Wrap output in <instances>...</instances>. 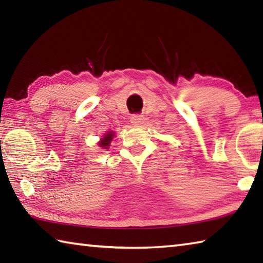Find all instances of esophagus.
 Here are the masks:
<instances>
[{"mask_svg": "<svg viewBox=\"0 0 263 263\" xmlns=\"http://www.w3.org/2000/svg\"><path fill=\"white\" fill-rule=\"evenodd\" d=\"M131 123L133 125H141V124L144 123V117L141 115H133L131 117Z\"/></svg>", "mask_w": 263, "mask_h": 263, "instance_id": "1", "label": "esophagus"}]
</instances>
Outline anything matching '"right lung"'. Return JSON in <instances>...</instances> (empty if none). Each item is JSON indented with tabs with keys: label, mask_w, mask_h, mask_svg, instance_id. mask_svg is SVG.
I'll list each match as a JSON object with an SVG mask.
<instances>
[{
	"label": "right lung",
	"mask_w": 263,
	"mask_h": 263,
	"mask_svg": "<svg viewBox=\"0 0 263 263\" xmlns=\"http://www.w3.org/2000/svg\"><path fill=\"white\" fill-rule=\"evenodd\" d=\"M114 136H115V133H114L112 131L107 132L106 135L103 136V138H101V140L99 141V146L104 148V149H108V147L110 146V142H111V140H112Z\"/></svg>",
	"instance_id": "add662e5"
}]
</instances>
